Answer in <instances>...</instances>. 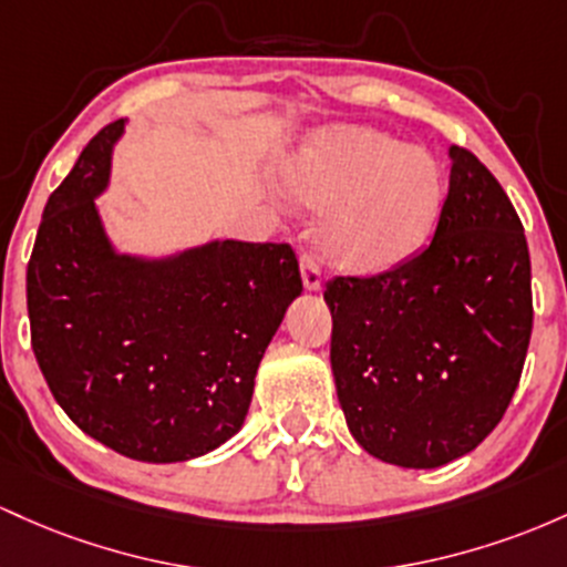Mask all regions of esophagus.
I'll use <instances>...</instances> for the list:
<instances>
[{
  "instance_id": "esophagus-1",
  "label": "esophagus",
  "mask_w": 567,
  "mask_h": 567,
  "mask_svg": "<svg viewBox=\"0 0 567 567\" xmlns=\"http://www.w3.org/2000/svg\"><path fill=\"white\" fill-rule=\"evenodd\" d=\"M300 265H302V281H305V289H310V291H318V289H321V265H318L316 254L305 251V254H302V259H300Z\"/></svg>"
}]
</instances>
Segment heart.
Listing matches in <instances>:
<instances>
[{
    "mask_svg": "<svg viewBox=\"0 0 567 567\" xmlns=\"http://www.w3.org/2000/svg\"><path fill=\"white\" fill-rule=\"evenodd\" d=\"M284 184L297 203L327 212L321 249L355 272L410 257L444 198V171L429 150L359 125L316 133L286 165Z\"/></svg>",
    "mask_w": 567,
    "mask_h": 567,
    "instance_id": "1",
    "label": "heart"
}]
</instances>
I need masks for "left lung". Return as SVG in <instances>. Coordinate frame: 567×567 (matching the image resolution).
Masks as SVG:
<instances>
[{"instance_id":"obj_1","label":"left lung","mask_w":567,"mask_h":567,"mask_svg":"<svg viewBox=\"0 0 567 567\" xmlns=\"http://www.w3.org/2000/svg\"><path fill=\"white\" fill-rule=\"evenodd\" d=\"M450 189L423 251L374 276H334L332 372L369 455L436 468L504 417L533 332L523 221L474 152L450 150Z\"/></svg>"}]
</instances>
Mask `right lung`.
I'll use <instances>...</instances> for the list:
<instances>
[{"instance_id":"obj_1","label":"right lung","mask_w":567,"mask_h":567,"mask_svg":"<svg viewBox=\"0 0 567 567\" xmlns=\"http://www.w3.org/2000/svg\"><path fill=\"white\" fill-rule=\"evenodd\" d=\"M120 131L95 133L44 206L27 270L31 348L85 434L136 461H189L244 425L300 262L289 244L244 240L168 262L112 254L93 195Z\"/></svg>"}]
</instances>
